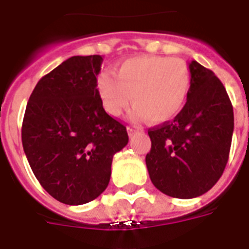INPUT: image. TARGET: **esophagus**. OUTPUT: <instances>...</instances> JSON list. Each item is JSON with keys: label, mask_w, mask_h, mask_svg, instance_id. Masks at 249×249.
I'll return each mask as SVG.
<instances>
[{"label": "esophagus", "mask_w": 249, "mask_h": 249, "mask_svg": "<svg viewBox=\"0 0 249 249\" xmlns=\"http://www.w3.org/2000/svg\"><path fill=\"white\" fill-rule=\"evenodd\" d=\"M138 130L136 128H128V133H129V136H132V134H134V133H137Z\"/></svg>", "instance_id": "esophagus-1"}]
</instances>
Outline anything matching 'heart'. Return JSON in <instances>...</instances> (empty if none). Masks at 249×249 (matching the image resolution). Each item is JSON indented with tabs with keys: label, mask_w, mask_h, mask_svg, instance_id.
<instances>
[{
	"label": "heart",
	"mask_w": 249,
	"mask_h": 249,
	"mask_svg": "<svg viewBox=\"0 0 249 249\" xmlns=\"http://www.w3.org/2000/svg\"><path fill=\"white\" fill-rule=\"evenodd\" d=\"M96 87L111 116H121L132 102L134 119L160 124L172 120L185 107L192 73L178 57L138 56L121 62L113 74H100Z\"/></svg>",
	"instance_id": "b5f03b06"
}]
</instances>
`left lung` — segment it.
<instances>
[{
	"label": "left lung",
	"mask_w": 249,
	"mask_h": 249,
	"mask_svg": "<svg viewBox=\"0 0 249 249\" xmlns=\"http://www.w3.org/2000/svg\"><path fill=\"white\" fill-rule=\"evenodd\" d=\"M192 89L172 121L149 129L150 179L176 198H195L214 187L225 171L234 132V111L225 86L212 70L189 62Z\"/></svg>",
	"instance_id": "8db88e82"
}]
</instances>
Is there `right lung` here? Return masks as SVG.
Segmentation results:
<instances>
[{"label": "right lung", "instance_id": "add662e5", "mask_svg": "<svg viewBox=\"0 0 249 249\" xmlns=\"http://www.w3.org/2000/svg\"><path fill=\"white\" fill-rule=\"evenodd\" d=\"M103 57L73 56L44 75L28 100L22 143L34 175L57 201L83 205L108 187L126 128L104 111L96 89Z\"/></svg>", "mask_w": 249, "mask_h": 249}]
</instances>
